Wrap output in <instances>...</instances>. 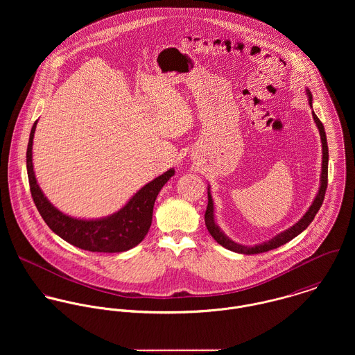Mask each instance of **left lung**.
I'll return each instance as SVG.
<instances>
[{"label":"left lung","mask_w":355,"mask_h":355,"mask_svg":"<svg viewBox=\"0 0 355 355\" xmlns=\"http://www.w3.org/2000/svg\"><path fill=\"white\" fill-rule=\"evenodd\" d=\"M307 92V96H309V103L311 106V94L309 90ZM313 113V119L318 127V131H320V137H321V144H322V169H321V184H320V190H318V194L317 197L314 198V201L311 203V206L309 207V210L304 213V217L295 224L293 225L291 228L286 230L284 232L279 234L277 236L272 238L269 242H265L262 245H257L253 248H249V246H243V245H239V243H235L232 242L231 239H228L223 232L221 230L218 228V225L214 223V214H213V200H211V196H210V191L207 189V207H206V211H205V224H206V228L209 231V234L213 236V239L221 245L223 248L231 250V252H235V253L241 254H258L265 253V252H269V250H273V249H277L283 245H286L287 242H290L291 239H294L295 236H298L302 231H304L307 228V225L313 221V218L315 217L317 211L320 210L322 201H324V197H325V191H327V186H328V144H327V135H325V130H324V125L320 121V119L315 116L314 112Z\"/></svg>","instance_id":"left-lung-1"}]
</instances>
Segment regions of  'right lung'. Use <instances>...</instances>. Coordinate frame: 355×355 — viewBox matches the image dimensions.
I'll return each instance as SVG.
<instances>
[{"label": "right lung", "mask_w": 355, "mask_h": 355, "mask_svg": "<svg viewBox=\"0 0 355 355\" xmlns=\"http://www.w3.org/2000/svg\"><path fill=\"white\" fill-rule=\"evenodd\" d=\"M34 123L27 146V173L34 203L54 234L68 243L89 252L121 253L139 245L152 225L153 207L162 186L175 175L166 171L144 186L128 203L114 214L100 220H79L61 213L41 191L33 168Z\"/></svg>", "instance_id": "obj_1"}]
</instances>
